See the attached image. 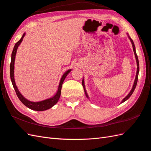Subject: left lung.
Returning <instances> with one entry per match:
<instances>
[{"mask_svg":"<svg viewBox=\"0 0 151 151\" xmlns=\"http://www.w3.org/2000/svg\"><path fill=\"white\" fill-rule=\"evenodd\" d=\"M127 36L129 39H130V40H131V42L132 43V47H133V50H134V55H135V58H136V62H137V72H136V78H135V80H134V84H133V86H132V88L131 91H130V92L128 93V95L125 97L124 98L122 101H121V104L125 102L126 101H127L128 99L131 96V95L132 94V93L134 92L135 89H136V85H137V80H138V75H139V60H138V58H137V54H136V47H135V45H134V43L133 42V40H132V39L129 37V34H127ZM82 86L83 87H84V92H85V94L86 96V97H87V99H89V96H88L87 93V91H86V87H85V84H84V78H83L82 79Z\"/></svg>","mask_w":151,"mask_h":151,"instance_id":"8db88e82","label":"left lung"}]
</instances>
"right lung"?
<instances>
[{"instance_id":"obj_1","label":"right lung","mask_w":151,"mask_h":151,"mask_svg":"<svg viewBox=\"0 0 151 151\" xmlns=\"http://www.w3.org/2000/svg\"><path fill=\"white\" fill-rule=\"evenodd\" d=\"M25 35V33H24L21 39H20L14 45V47L12 55H11V62H10V79H11L13 87L15 91V92H16V94L18 98L19 99V100L22 102L23 104H24L26 107H27L28 108L32 109V110H34V111H43L47 110V109H49L50 108L52 107L55 104H56L58 103L61 94V89H62V84H63L64 81L65 79L67 74H68L71 71V69L67 70L65 73L62 75L59 82L58 91H57L56 93L53 97L47 99H45L43 101H39V102H32V101H29L28 99H27L25 98L22 95V93L19 92L16 84H15V82L14 79V63H15V55H16V53H17L18 47L19 46L20 43L22 42L23 38L24 37Z\"/></svg>"}]
</instances>
